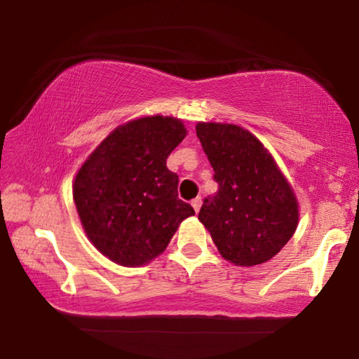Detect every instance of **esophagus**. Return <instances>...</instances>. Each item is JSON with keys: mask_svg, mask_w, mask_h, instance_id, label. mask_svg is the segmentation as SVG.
I'll list each match as a JSON object with an SVG mask.
<instances>
[{"mask_svg": "<svg viewBox=\"0 0 359 359\" xmlns=\"http://www.w3.org/2000/svg\"><path fill=\"white\" fill-rule=\"evenodd\" d=\"M191 206H194V210L196 211V213H198V211H200V206H201V198H200V196H198V198L191 200Z\"/></svg>", "mask_w": 359, "mask_h": 359, "instance_id": "34e87169", "label": "esophagus"}]
</instances>
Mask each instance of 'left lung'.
<instances>
[{
	"label": "left lung",
	"mask_w": 359,
	"mask_h": 359,
	"mask_svg": "<svg viewBox=\"0 0 359 359\" xmlns=\"http://www.w3.org/2000/svg\"><path fill=\"white\" fill-rule=\"evenodd\" d=\"M196 136L219 185L203 201L198 219L224 260L265 264L297 228L294 190L264 143L239 125L198 122Z\"/></svg>",
	"instance_id": "1"
}]
</instances>
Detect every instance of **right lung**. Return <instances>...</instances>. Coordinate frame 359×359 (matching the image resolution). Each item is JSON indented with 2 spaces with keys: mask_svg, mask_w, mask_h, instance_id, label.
<instances>
[{
  "mask_svg": "<svg viewBox=\"0 0 359 359\" xmlns=\"http://www.w3.org/2000/svg\"><path fill=\"white\" fill-rule=\"evenodd\" d=\"M187 136L180 118L149 115L110 131L81 165L73 200L93 245L122 266L163 254L179 224L195 211L179 200L168 156Z\"/></svg>",
  "mask_w": 359,
  "mask_h": 359,
  "instance_id": "obj_1",
  "label": "right lung"
}]
</instances>
